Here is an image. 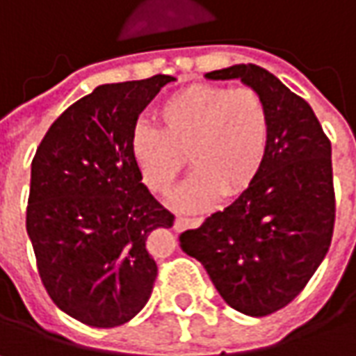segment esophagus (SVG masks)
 I'll return each mask as SVG.
<instances>
[{"mask_svg":"<svg viewBox=\"0 0 356 356\" xmlns=\"http://www.w3.org/2000/svg\"><path fill=\"white\" fill-rule=\"evenodd\" d=\"M201 222H202V218H199V216H195V218L175 216V222H173V227H175V230H185L187 227H199Z\"/></svg>","mask_w":356,"mask_h":356,"instance_id":"1","label":"esophagus"}]
</instances>
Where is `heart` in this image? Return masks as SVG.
<instances>
[{"mask_svg": "<svg viewBox=\"0 0 356 356\" xmlns=\"http://www.w3.org/2000/svg\"><path fill=\"white\" fill-rule=\"evenodd\" d=\"M159 128L138 124L129 154L143 183L159 195L173 189L181 171L197 167L173 202L181 211H204L225 193L252 187L270 149V112L254 88L193 84L157 108Z\"/></svg>", "mask_w": 356, "mask_h": 356, "instance_id": "obj_1", "label": "heart"}]
</instances>
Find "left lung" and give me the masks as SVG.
Instances as JSON below:
<instances>
[{
	"mask_svg": "<svg viewBox=\"0 0 356 356\" xmlns=\"http://www.w3.org/2000/svg\"><path fill=\"white\" fill-rule=\"evenodd\" d=\"M204 76L240 79L262 96L272 124L270 149L252 187L199 228L185 230L179 242L232 309L264 317L300 296L331 246V141L312 106L266 68L234 65Z\"/></svg>",
	"mask_w": 356,
	"mask_h": 356,
	"instance_id": "1",
	"label": "left lung"
}]
</instances>
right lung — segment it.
Returning <instances> with one entry per match:
<instances>
[{"mask_svg": "<svg viewBox=\"0 0 356 356\" xmlns=\"http://www.w3.org/2000/svg\"><path fill=\"white\" fill-rule=\"evenodd\" d=\"M171 80L94 88L56 118L33 157L27 234L37 270L56 307L80 323H128L152 296L149 234L175 216L141 183L129 136Z\"/></svg>", "mask_w": 356, "mask_h": 356, "instance_id": "add662e5", "label": "right lung"}]
</instances>
